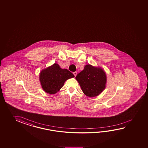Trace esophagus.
Instances as JSON below:
<instances>
[{
    "label": "esophagus",
    "mask_w": 148,
    "mask_h": 148,
    "mask_svg": "<svg viewBox=\"0 0 148 148\" xmlns=\"http://www.w3.org/2000/svg\"><path fill=\"white\" fill-rule=\"evenodd\" d=\"M73 73V75H74L75 76H75L77 75V71H75V72H74Z\"/></svg>",
    "instance_id": "esophagus-1"
}]
</instances>
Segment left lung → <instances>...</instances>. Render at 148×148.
<instances>
[{"mask_svg": "<svg viewBox=\"0 0 148 148\" xmlns=\"http://www.w3.org/2000/svg\"><path fill=\"white\" fill-rule=\"evenodd\" d=\"M75 79L84 93L89 97L98 96L106 87L107 75L104 70L89 64L84 66Z\"/></svg>", "mask_w": 148, "mask_h": 148, "instance_id": "obj_1", "label": "left lung"}]
</instances>
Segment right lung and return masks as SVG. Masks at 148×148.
I'll return each mask as SVG.
<instances>
[{
  "label": "right lung",
  "instance_id": "obj_1",
  "mask_svg": "<svg viewBox=\"0 0 148 148\" xmlns=\"http://www.w3.org/2000/svg\"><path fill=\"white\" fill-rule=\"evenodd\" d=\"M73 77V73L66 69H62L55 63L41 71L39 81L43 90L52 95L60 90L67 80Z\"/></svg>",
  "mask_w": 148,
  "mask_h": 148
}]
</instances>
